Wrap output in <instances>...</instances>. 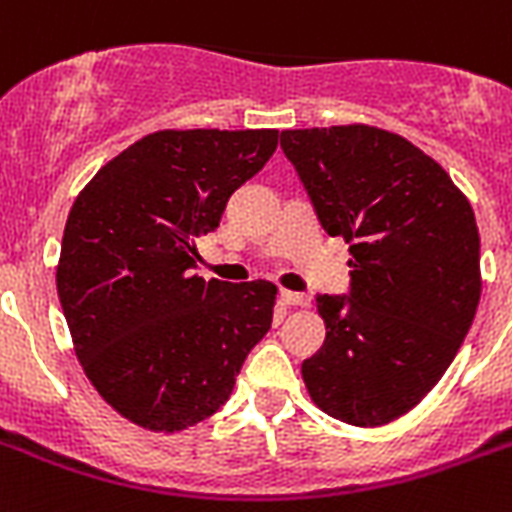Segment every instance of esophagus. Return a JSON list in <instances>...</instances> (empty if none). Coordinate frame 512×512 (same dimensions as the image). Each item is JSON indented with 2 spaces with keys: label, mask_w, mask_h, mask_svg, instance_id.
I'll list each match as a JSON object with an SVG mask.
<instances>
[{
  "label": "esophagus",
  "mask_w": 512,
  "mask_h": 512,
  "mask_svg": "<svg viewBox=\"0 0 512 512\" xmlns=\"http://www.w3.org/2000/svg\"><path fill=\"white\" fill-rule=\"evenodd\" d=\"M281 299H284V305H292V307H307V305H310V297H307V294L289 292V289H281Z\"/></svg>",
  "instance_id": "34e87169"
}]
</instances>
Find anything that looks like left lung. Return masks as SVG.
Masks as SVG:
<instances>
[{
	"mask_svg": "<svg viewBox=\"0 0 512 512\" xmlns=\"http://www.w3.org/2000/svg\"><path fill=\"white\" fill-rule=\"evenodd\" d=\"M328 236L350 244V297L318 294L326 342L302 363L313 402L350 426L397 421L458 355L481 297L479 228L447 170L352 123L281 131Z\"/></svg>",
	"mask_w": 512,
	"mask_h": 512,
	"instance_id": "obj_1",
	"label": "left lung"
}]
</instances>
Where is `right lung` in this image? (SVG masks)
Returning <instances> with one entry per match:
<instances>
[{"label": "right lung", "mask_w": 512, "mask_h": 512, "mask_svg": "<svg viewBox=\"0 0 512 512\" xmlns=\"http://www.w3.org/2000/svg\"><path fill=\"white\" fill-rule=\"evenodd\" d=\"M276 128L155 131L76 197L57 294L73 350L102 400L141 429L176 434L234 392L268 334L276 284L191 276L197 236L276 152Z\"/></svg>", "instance_id": "right-lung-1"}]
</instances>
